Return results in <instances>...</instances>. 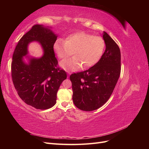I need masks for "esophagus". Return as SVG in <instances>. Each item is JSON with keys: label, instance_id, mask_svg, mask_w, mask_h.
<instances>
[{"label": "esophagus", "instance_id": "1", "mask_svg": "<svg viewBox=\"0 0 149 149\" xmlns=\"http://www.w3.org/2000/svg\"><path fill=\"white\" fill-rule=\"evenodd\" d=\"M68 74H69V75L70 74V72H68ZM69 75H68V78H69Z\"/></svg>", "mask_w": 149, "mask_h": 149}]
</instances>
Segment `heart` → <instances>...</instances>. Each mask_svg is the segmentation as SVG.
Here are the masks:
<instances>
[{
  "mask_svg": "<svg viewBox=\"0 0 149 149\" xmlns=\"http://www.w3.org/2000/svg\"><path fill=\"white\" fill-rule=\"evenodd\" d=\"M105 42L101 37L85 32H77L67 37L65 40L58 39L53 48L60 59H65L72 54L74 56L60 63L67 71H76L82 66L88 68L100 60L104 50Z\"/></svg>",
  "mask_w": 149,
  "mask_h": 149,
  "instance_id": "1",
  "label": "heart"
}]
</instances>
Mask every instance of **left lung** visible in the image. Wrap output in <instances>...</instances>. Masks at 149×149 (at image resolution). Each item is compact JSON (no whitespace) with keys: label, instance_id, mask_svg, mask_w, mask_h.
Wrapping results in <instances>:
<instances>
[{"label":"left lung","instance_id":"8db88e82","mask_svg":"<svg viewBox=\"0 0 149 149\" xmlns=\"http://www.w3.org/2000/svg\"><path fill=\"white\" fill-rule=\"evenodd\" d=\"M106 49L101 59L88 70L71 74L73 101L78 109L92 111L101 107L113 92L120 73L119 47L104 31Z\"/></svg>","mask_w":149,"mask_h":149}]
</instances>
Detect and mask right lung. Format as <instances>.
Instances as JSON below:
<instances>
[{"label":"right lung","mask_w":149,"mask_h":149,"mask_svg":"<svg viewBox=\"0 0 149 149\" xmlns=\"http://www.w3.org/2000/svg\"><path fill=\"white\" fill-rule=\"evenodd\" d=\"M57 35L49 27L35 25L18 42L11 65L13 85L20 97L26 104L37 109L52 107L56 102V94L61 84L67 78L63 70L58 67V60L53 49ZM37 41L44 49L39 58L29 57L28 45ZM29 58L27 64L23 56Z\"/></svg>","instance_id":"right-lung-1"}]
</instances>
